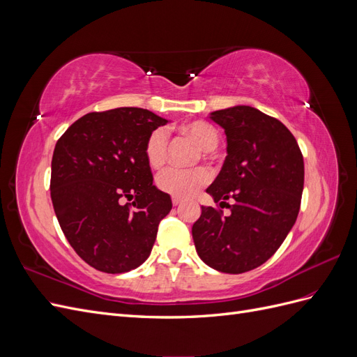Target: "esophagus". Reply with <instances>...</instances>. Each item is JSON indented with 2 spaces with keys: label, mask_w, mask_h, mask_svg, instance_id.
<instances>
[{
  "label": "esophagus",
  "mask_w": 357,
  "mask_h": 357,
  "mask_svg": "<svg viewBox=\"0 0 357 357\" xmlns=\"http://www.w3.org/2000/svg\"><path fill=\"white\" fill-rule=\"evenodd\" d=\"M183 202V199L181 198H177V197H172V205H176V207H177V205H180Z\"/></svg>",
  "instance_id": "34e87169"
}]
</instances>
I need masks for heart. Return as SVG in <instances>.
<instances>
[{"mask_svg": "<svg viewBox=\"0 0 357 357\" xmlns=\"http://www.w3.org/2000/svg\"><path fill=\"white\" fill-rule=\"evenodd\" d=\"M183 137H188L195 142L204 152H213L218 149L220 135L219 131L208 122H190L178 128ZM144 155L147 164L152 168H160L165 164L168 155V135L165 129L158 128L150 132L144 146ZM211 176L205 168L178 169L167 168L159 172L156 185L162 192H167L177 198H189L210 181Z\"/></svg>", "mask_w": 357, "mask_h": 357, "instance_id": "obj_1", "label": "heart"}]
</instances>
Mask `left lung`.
<instances>
[{
	"label": "left lung",
	"instance_id": "left-lung-1",
	"mask_svg": "<svg viewBox=\"0 0 357 357\" xmlns=\"http://www.w3.org/2000/svg\"><path fill=\"white\" fill-rule=\"evenodd\" d=\"M225 129L226 159L207 188L231 214L201 207L192 226L198 256L215 271L241 274L265 264L296 222L304 158L295 137L277 119L250 105L210 113ZM231 199L232 204H226Z\"/></svg>",
	"mask_w": 357,
	"mask_h": 357
}]
</instances>
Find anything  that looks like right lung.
<instances>
[{
	"label": "right lung",
	"mask_w": 357,
	"mask_h": 357,
	"mask_svg": "<svg viewBox=\"0 0 357 357\" xmlns=\"http://www.w3.org/2000/svg\"><path fill=\"white\" fill-rule=\"evenodd\" d=\"M167 123L137 107L88 113L53 150L50 197L61 229L98 271L121 274L142 265L172 208L144 155L150 132Z\"/></svg>",
	"instance_id": "obj_1"
}]
</instances>
